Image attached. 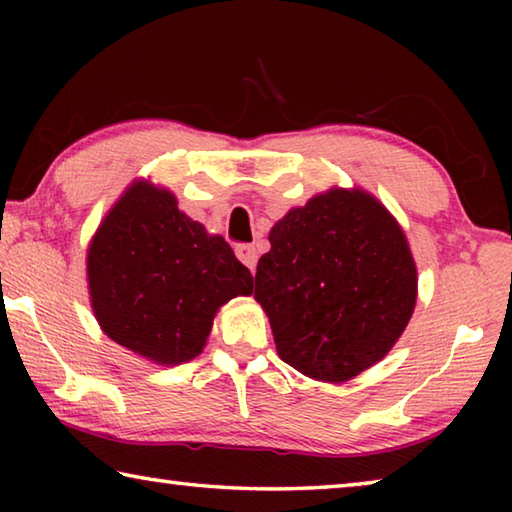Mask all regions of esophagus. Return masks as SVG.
Masks as SVG:
<instances>
[{
  "instance_id": "obj_1",
  "label": "esophagus",
  "mask_w": 512,
  "mask_h": 512,
  "mask_svg": "<svg viewBox=\"0 0 512 512\" xmlns=\"http://www.w3.org/2000/svg\"><path fill=\"white\" fill-rule=\"evenodd\" d=\"M235 255L239 257L241 264H246V266L250 268V271H255V266H257V250H255V246L239 244V246L235 248Z\"/></svg>"
}]
</instances>
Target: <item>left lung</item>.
Instances as JSON below:
<instances>
[{
	"label": "left lung",
	"mask_w": 512,
	"mask_h": 512,
	"mask_svg": "<svg viewBox=\"0 0 512 512\" xmlns=\"http://www.w3.org/2000/svg\"><path fill=\"white\" fill-rule=\"evenodd\" d=\"M255 273L280 359L341 384L386 357L411 320L418 271L391 212L361 189H329L273 225Z\"/></svg>",
	"instance_id": "obj_1"
}]
</instances>
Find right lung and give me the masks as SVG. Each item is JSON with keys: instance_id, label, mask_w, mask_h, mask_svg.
<instances>
[{"instance_id": "obj_1", "label": "right lung", "mask_w": 512, "mask_h": 512, "mask_svg": "<svg viewBox=\"0 0 512 512\" xmlns=\"http://www.w3.org/2000/svg\"><path fill=\"white\" fill-rule=\"evenodd\" d=\"M94 316L112 341L178 366L203 352L225 302L253 293V275L219 235L178 210L167 189L137 180L88 248Z\"/></svg>"}]
</instances>
